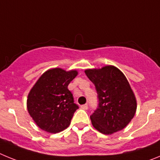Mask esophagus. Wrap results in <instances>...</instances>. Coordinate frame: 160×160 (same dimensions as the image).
<instances>
[{"mask_svg":"<svg viewBox=\"0 0 160 160\" xmlns=\"http://www.w3.org/2000/svg\"><path fill=\"white\" fill-rule=\"evenodd\" d=\"M81 108L82 109V110H87V109H88V105H87V104H84V105H82Z\"/></svg>","mask_w":160,"mask_h":160,"instance_id":"obj_1","label":"esophagus"}]
</instances>
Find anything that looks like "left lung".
Returning <instances> with one entry per match:
<instances>
[{
	"instance_id": "left-lung-1",
	"label": "left lung",
	"mask_w": 160,
	"mask_h": 160,
	"mask_svg": "<svg viewBox=\"0 0 160 160\" xmlns=\"http://www.w3.org/2000/svg\"><path fill=\"white\" fill-rule=\"evenodd\" d=\"M85 73L95 86L98 107L90 115L92 125L104 135L125 128L137 109L136 98L123 73L114 66L88 69Z\"/></svg>"
}]
</instances>
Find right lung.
Wrapping results in <instances>:
<instances>
[{
  "label": "right lung",
  "instance_id": "obj_1",
  "mask_svg": "<svg viewBox=\"0 0 160 160\" xmlns=\"http://www.w3.org/2000/svg\"><path fill=\"white\" fill-rule=\"evenodd\" d=\"M78 71L53 68L38 78L28 94L27 109L38 127L46 132L58 133L67 128L78 106L73 102L68 85Z\"/></svg>",
  "mask_w": 160,
  "mask_h": 160
}]
</instances>
